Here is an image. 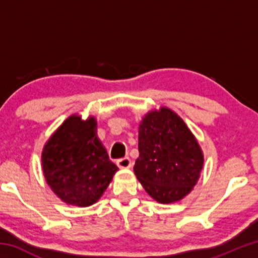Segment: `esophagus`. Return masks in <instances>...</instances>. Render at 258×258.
Masks as SVG:
<instances>
[{"mask_svg":"<svg viewBox=\"0 0 258 258\" xmlns=\"http://www.w3.org/2000/svg\"><path fill=\"white\" fill-rule=\"evenodd\" d=\"M117 166L119 168H130L131 167V159L128 157H124V158H120L117 160Z\"/></svg>","mask_w":258,"mask_h":258,"instance_id":"1","label":"esophagus"}]
</instances>
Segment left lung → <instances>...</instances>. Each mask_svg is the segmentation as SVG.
Wrapping results in <instances>:
<instances>
[{
  "label": "left lung",
  "instance_id": "obj_1",
  "mask_svg": "<svg viewBox=\"0 0 258 258\" xmlns=\"http://www.w3.org/2000/svg\"><path fill=\"white\" fill-rule=\"evenodd\" d=\"M204 165L197 140L168 108L146 115L139 127V158L134 173L161 204L181 200L196 185Z\"/></svg>",
  "mask_w": 258,
  "mask_h": 258
}]
</instances>
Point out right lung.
Here are the masks:
<instances>
[{"mask_svg":"<svg viewBox=\"0 0 258 258\" xmlns=\"http://www.w3.org/2000/svg\"><path fill=\"white\" fill-rule=\"evenodd\" d=\"M93 117L74 115L55 131L42 152L47 184L62 202L86 207L101 197L118 167L97 138Z\"/></svg>","mask_w":258,"mask_h":258,"instance_id":"obj_1","label":"right lung"}]
</instances>
